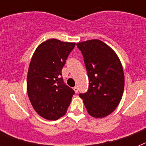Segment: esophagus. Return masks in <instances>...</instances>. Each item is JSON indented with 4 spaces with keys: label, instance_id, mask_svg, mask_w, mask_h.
<instances>
[{
    "label": "esophagus",
    "instance_id": "34e87169",
    "mask_svg": "<svg viewBox=\"0 0 146 146\" xmlns=\"http://www.w3.org/2000/svg\"><path fill=\"white\" fill-rule=\"evenodd\" d=\"M74 92L76 93V94H77V92H78V88L77 87V86H75V87H74Z\"/></svg>",
    "mask_w": 146,
    "mask_h": 146
}]
</instances>
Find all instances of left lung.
Returning a JSON list of instances; mask_svg holds the SVG:
<instances>
[{
  "label": "left lung",
  "mask_w": 146,
  "mask_h": 146,
  "mask_svg": "<svg viewBox=\"0 0 146 146\" xmlns=\"http://www.w3.org/2000/svg\"><path fill=\"white\" fill-rule=\"evenodd\" d=\"M77 45L84 57L89 80L88 92L79 96L90 115L104 118L114 111L123 96L122 64L114 50L101 40H88Z\"/></svg>",
  "instance_id": "1"
}]
</instances>
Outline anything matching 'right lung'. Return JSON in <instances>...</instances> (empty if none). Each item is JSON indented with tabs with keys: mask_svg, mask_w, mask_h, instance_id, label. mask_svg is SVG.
<instances>
[{
	"mask_svg": "<svg viewBox=\"0 0 146 146\" xmlns=\"http://www.w3.org/2000/svg\"><path fill=\"white\" fill-rule=\"evenodd\" d=\"M74 46V42L50 38L40 44L32 56L27 75V92L35 111L45 119L55 121L64 116L74 94L60 77Z\"/></svg>",
	"mask_w": 146,
	"mask_h": 146,
	"instance_id": "obj_1",
	"label": "right lung"
}]
</instances>
